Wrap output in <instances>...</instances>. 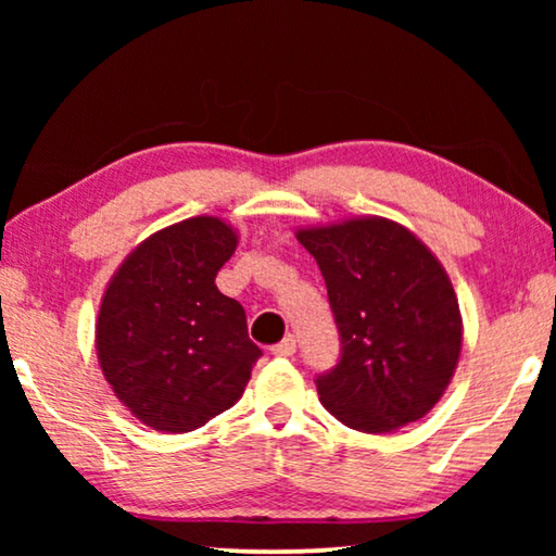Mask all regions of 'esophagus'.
<instances>
[{
	"label": "esophagus",
	"mask_w": 556,
	"mask_h": 556,
	"mask_svg": "<svg viewBox=\"0 0 556 556\" xmlns=\"http://www.w3.org/2000/svg\"><path fill=\"white\" fill-rule=\"evenodd\" d=\"M270 352L276 356H293L295 354V339L288 333L283 341H278L276 346H270Z\"/></svg>",
	"instance_id": "obj_1"
}]
</instances>
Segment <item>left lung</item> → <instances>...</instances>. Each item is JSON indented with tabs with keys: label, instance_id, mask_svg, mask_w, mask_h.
<instances>
[{
	"label": "left lung",
	"instance_id": "obj_1",
	"mask_svg": "<svg viewBox=\"0 0 556 556\" xmlns=\"http://www.w3.org/2000/svg\"><path fill=\"white\" fill-rule=\"evenodd\" d=\"M339 329V359L316 375L324 407L364 432L420 420L451 382L460 311L435 255L405 227L367 217L299 230Z\"/></svg>",
	"mask_w": 556,
	"mask_h": 556
}]
</instances>
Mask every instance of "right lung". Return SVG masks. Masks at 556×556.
<instances>
[{
  "label": "right lung",
  "instance_id": "add662e5",
  "mask_svg": "<svg viewBox=\"0 0 556 556\" xmlns=\"http://www.w3.org/2000/svg\"><path fill=\"white\" fill-rule=\"evenodd\" d=\"M235 248L223 219L192 217L141 242L109 283L98 362L149 428H202L240 400L263 356L248 339L245 308L215 286Z\"/></svg>",
  "mask_w": 556,
  "mask_h": 556
}]
</instances>
